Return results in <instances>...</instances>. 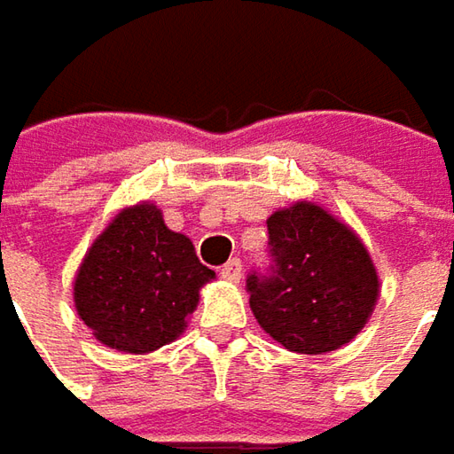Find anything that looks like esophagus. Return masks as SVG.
Here are the masks:
<instances>
[{"label": "esophagus", "mask_w": 454, "mask_h": 454, "mask_svg": "<svg viewBox=\"0 0 454 454\" xmlns=\"http://www.w3.org/2000/svg\"><path fill=\"white\" fill-rule=\"evenodd\" d=\"M221 277L228 282H239L241 279V262L239 259H231L226 264L221 266Z\"/></svg>", "instance_id": "34e87169"}]
</instances>
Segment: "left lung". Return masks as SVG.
Returning a JSON list of instances; mask_svg holds the SVG:
<instances>
[{
  "instance_id": "obj_1",
  "label": "left lung",
  "mask_w": 454,
  "mask_h": 454,
  "mask_svg": "<svg viewBox=\"0 0 454 454\" xmlns=\"http://www.w3.org/2000/svg\"><path fill=\"white\" fill-rule=\"evenodd\" d=\"M266 231L269 266L247 277L259 325L294 353H327L356 338L379 297L358 236L312 203L277 210Z\"/></svg>"
}]
</instances>
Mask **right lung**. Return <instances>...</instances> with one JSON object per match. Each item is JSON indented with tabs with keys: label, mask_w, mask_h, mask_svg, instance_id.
Returning a JSON list of instances; mask_svg holds the SVG:
<instances>
[{
	"label": "right lung",
	"mask_w": 454,
	"mask_h": 454,
	"mask_svg": "<svg viewBox=\"0 0 454 454\" xmlns=\"http://www.w3.org/2000/svg\"><path fill=\"white\" fill-rule=\"evenodd\" d=\"M215 277L188 236L165 226L152 203L119 213L86 254L75 277V309L109 348L149 353L172 343Z\"/></svg>",
	"instance_id": "add662e5"
}]
</instances>
